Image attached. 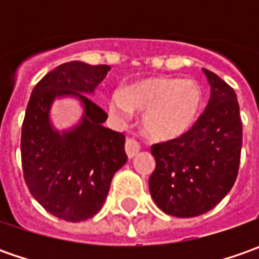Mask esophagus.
<instances>
[{
  "mask_svg": "<svg viewBox=\"0 0 259 259\" xmlns=\"http://www.w3.org/2000/svg\"><path fill=\"white\" fill-rule=\"evenodd\" d=\"M140 144H138V141L134 140V138H126V141H125V151H126V155L130 157V158H133L134 155L138 154V151H140Z\"/></svg>",
  "mask_w": 259,
  "mask_h": 259,
  "instance_id": "34e87169",
  "label": "esophagus"
}]
</instances>
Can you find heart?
Here are the masks:
<instances>
[{"instance_id":"obj_1","label":"heart","mask_w":259,"mask_h":259,"mask_svg":"<svg viewBox=\"0 0 259 259\" xmlns=\"http://www.w3.org/2000/svg\"><path fill=\"white\" fill-rule=\"evenodd\" d=\"M200 104L202 91L193 80L154 77L112 95L109 109L118 118H128L133 111L144 112L145 133L157 140H168L192 126Z\"/></svg>"}]
</instances>
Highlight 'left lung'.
<instances>
[{
	"instance_id": "left-lung-1",
	"label": "left lung",
	"mask_w": 259,
	"mask_h": 259,
	"mask_svg": "<svg viewBox=\"0 0 259 259\" xmlns=\"http://www.w3.org/2000/svg\"><path fill=\"white\" fill-rule=\"evenodd\" d=\"M210 99L193 126L177 138L151 145L155 170L150 193L167 214L193 218L210 209L232 189L241 163L242 122L235 91L203 69Z\"/></svg>"
}]
</instances>
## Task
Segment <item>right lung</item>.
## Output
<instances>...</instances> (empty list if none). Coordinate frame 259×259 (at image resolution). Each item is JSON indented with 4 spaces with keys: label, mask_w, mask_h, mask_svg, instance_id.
I'll return each instance as SVG.
<instances>
[{
    "label": "right lung",
    "mask_w": 259,
    "mask_h": 259,
    "mask_svg": "<svg viewBox=\"0 0 259 259\" xmlns=\"http://www.w3.org/2000/svg\"><path fill=\"white\" fill-rule=\"evenodd\" d=\"M108 65L69 62L57 66L34 86L21 130V163L31 196L47 212L67 222L98 213L114 174L125 164V135L105 128L108 118L86 94L105 79ZM75 94L85 106L82 122L59 135L48 111L56 96Z\"/></svg>",
    "instance_id": "1"
}]
</instances>
